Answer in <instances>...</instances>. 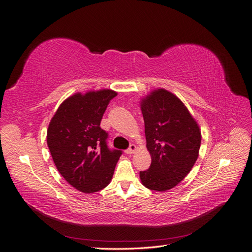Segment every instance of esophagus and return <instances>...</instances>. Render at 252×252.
Returning a JSON list of instances; mask_svg holds the SVG:
<instances>
[{
  "mask_svg": "<svg viewBox=\"0 0 252 252\" xmlns=\"http://www.w3.org/2000/svg\"><path fill=\"white\" fill-rule=\"evenodd\" d=\"M136 149H138V147H136L134 144H131L130 146H129V148L126 150V154L127 155H132V154H134V152L136 151Z\"/></svg>",
  "mask_w": 252,
  "mask_h": 252,
  "instance_id": "esophagus-1",
  "label": "esophagus"
}]
</instances>
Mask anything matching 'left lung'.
Wrapping results in <instances>:
<instances>
[{"label": "left lung", "mask_w": 252, "mask_h": 252, "mask_svg": "<svg viewBox=\"0 0 252 252\" xmlns=\"http://www.w3.org/2000/svg\"><path fill=\"white\" fill-rule=\"evenodd\" d=\"M145 123L149 169L140 171L142 184L155 191L172 189L195 164L201 128L185 104L164 88L152 90L140 101Z\"/></svg>", "instance_id": "obj_1"}]
</instances>
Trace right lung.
Instances as JSON below:
<instances>
[{
	"instance_id": "right-lung-1",
	"label": "right lung",
	"mask_w": 252,
	"mask_h": 252,
	"mask_svg": "<svg viewBox=\"0 0 252 252\" xmlns=\"http://www.w3.org/2000/svg\"><path fill=\"white\" fill-rule=\"evenodd\" d=\"M111 89L77 93L59 106L47 129V145L61 175L77 190L94 193L107 186L122 155L109 150L100 127Z\"/></svg>"
}]
</instances>
